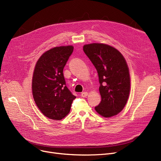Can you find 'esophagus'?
Returning <instances> with one entry per match:
<instances>
[{"instance_id": "esophagus-1", "label": "esophagus", "mask_w": 161, "mask_h": 161, "mask_svg": "<svg viewBox=\"0 0 161 161\" xmlns=\"http://www.w3.org/2000/svg\"><path fill=\"white\" fill-rule=\"evenodd\" d=\"M81 97H86L88 95V92H81Z\"/></svg>"}]
</instances>
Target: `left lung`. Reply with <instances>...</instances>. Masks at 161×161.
Listing matches in <instances>:
<instances>
[{"mask_svg":"<svg viewBox=\"0 0 161 161\" xmlns=\"http://www.w3.org/2000/svg\"><path fill=\"white\" fill-rule=\"evenodd\" d=\"M83 49L98 75L102 100L95 110L104 117L117 115L123 110L130 93V78L126 60L117 49L105 44H86Z\"/></svg>","mask_w":161,"mask_h":161,"instance_id":"obj_1","label":"left lung"}]
</instances>
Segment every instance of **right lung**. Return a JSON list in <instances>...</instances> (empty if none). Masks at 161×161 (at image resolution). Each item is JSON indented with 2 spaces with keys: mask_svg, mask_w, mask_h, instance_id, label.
<instances>
[{
  "mask_svg": "<svg viewBox=\"0 0 161 161\" xmlns=\"http://www.w3.org/2000/svg\"><path fill=\"white\" fill-rule=\"evenodd\" d=\"M73 49L72 46L50 49L41 55L34 70V100L40 112L51 119L61 120L65 117L76 98L66 86L63 75V69Z\"/></svg>",
  "mask_w": 161,
  "mask_h": 161,
  "instance_id": "obj_1",
  "label": "right lung"
}]
</instances>
